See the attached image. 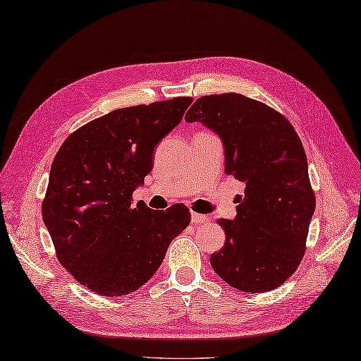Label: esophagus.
I'll list each match as a JSON object with an SVG mask.
<instances>
[{"instance_id": "1", "label": "esophagus", "mask_w": 361, "mask_h": 361, "mask_svg": "<svg viewBox=\"0 0 361 361\" xmlns=\"http://www.w3.org/2000/svg\"><path fill=\"white\" fill-rule=\"evenodd\" d=\"M191 224H195V226H201V224H210V218L205 214L191 213Z\"/></svg>"}]
</instances>
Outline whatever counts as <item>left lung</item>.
<instances>
[{
    "mask_svg": "<svg viewBox=\"0 0 361 361\" xmlns=\"http://www.w3.org/2000/svg\"><path fill=\"white\" fill-rule=\"evenodd\" d=\"M185 120L221 135L226 174L245 185L236 219L218 221L227 238L212 267L238 290L276 289L298 269L315 212L298 134L281 113L236 92L204 95Z\"/></svg>",
    "mask_w": 361,
    "mask_h": 361,
    "instance_id": "1",
    "label": "left lung"
}]
</instances>
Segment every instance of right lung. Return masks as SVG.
<instances>
[{"mask_svg": "<svg viewBox=\"0 0 361 361\" xmlns=\"http://www.w3.org/2000/svg\"><path fill=\"white\" fill-rule=\"evenodd\" d=\"M191 102L176 97L111 111L69 134L55 154L43 221L61 266L91 292L137 290L188 227L183 204L156 212L145 202L133 205V193L153 170L156 145Z\"/></svg>", "mask_w": 361, "mask_h": 361, "instance_id": "right-lung-1", "label": "right lung"}]
</instances>
